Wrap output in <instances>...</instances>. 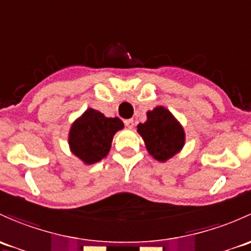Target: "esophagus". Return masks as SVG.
<instances>
[{
	"label": "esophagus",
	"instance_id": "34e87169",
	"mask_svg": "<svg viewBox=\"0 0 251 251\" xmlns=\"http://www.w3.org/2000/svg\"><path fill=\"white\" fill-rule=\"evenodd\" d=\"M124 123H125L126 127H128V128H132L133 125H134L132 119H127V120H125V121H124Z\"/></svg>",
	"mask_w": 251,
	"mask_h": 251
}]
</instances>
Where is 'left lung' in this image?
<instances>
[{"instance_id": "8db88e82", "label": "left lung", "mask_w": 251, "mask_h": 251, "mask_svg": "<svg viewBox=\"0 0 251 251\" xmlns=\"http://www.w3.org/2000/svg\"><path fill=\"white\" fill-rule=\"evenodd\" d=\"M146 148L155 160L165 162L183 149L185 132L172 113L157 105L147 113V121L137 126Z\"/></svg>"}]
</instances>
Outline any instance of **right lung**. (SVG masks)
<instances>
[{
	"label": "right lung",
	"mask_w": 251,
	"mask_h": 251,
	"mask_svg": "<svg viewBox=\"0 0 251 251\" xmlns=\"http://www.w3.org/2000/svg\"><path fill=\"white\" fill-rule=\"evenodd\" d=\"M123 128L124 123L119 118H107L99 110L89 108L71 126V151L85 165L99 162L107 156L113 137Z\"/></svg>",
	"instance_id": "obj_1"
}]
</instances>
